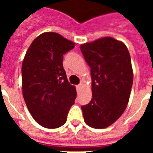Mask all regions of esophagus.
<instances>
[{"label": "esophagus", "mask_w": 153, "mask_h": 153, "mask_svg": "<svg viewBox=\"0 0 153 153\" xmlns=\"http://www.w3.org/2000/svg\"><path fill=\"white\" fill-rule=\"evenodd\" d=\"M82 84H79V85H78V86H76V88H77V91H80V89L82 88Z\"/></svg>", "instance_id": "34e87169"}]
</instances>
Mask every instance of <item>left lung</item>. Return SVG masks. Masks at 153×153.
Instances as JSON below:
<instances>
[{
    "label": "left lung",
    "mask_w": 153,
    "mask_h": 153,
    "mask_svg": "<svg viewBox=\"0 0 153 153\" xmlns=\"http://www.w3.org/2000/svg\"><path fill=\"white\" fill-rule=\"evenodd\" d=\"M91 67L92 99L81 107L84 121L94 128L111 126L126 110L133 86L131 58L124 43L103 37L82 44Z\"/></svg>",
    "instance_id": "obj_1"
}]
</instances>
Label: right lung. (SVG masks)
<instances>
[{
    "mask_svg": "<svg viewBox=\"0 0 153 153\" xmlns=\"http://www.w3.org/2000/svg\"><path fill=\"white\" fill-rule=\"evenodd\" d=\"M74 42L55 32H44L32 41L22 62V92L26 105L37 123L56 128L67 121L76 98V89L67 80L63 55Z\"/></svg>",
    "mask_w": 153,
    "mask_h": 153,
    "instance_id": "add662e5",
    "label": "right lung"
}]
</instances>
